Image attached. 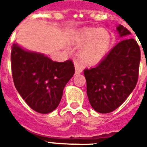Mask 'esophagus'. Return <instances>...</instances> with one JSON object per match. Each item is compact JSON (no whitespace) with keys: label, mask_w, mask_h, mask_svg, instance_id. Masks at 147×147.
<instances>
[{"label":"esophagus","mask_w":147,"mask_h":147,"mask_svg":"<svg viewBox=\"0 0 147 147\" xmlns=\"http://www.w3.org/2000/svg\"><path fill=\"white\" fill-rule=\"evenodd\" d=\"M75 68H76V75L83 72V69H82V67H81V66H80V64H78V63H76V64H75Z\"/></svg>","instance_id":"obj_1"}]
</instances>
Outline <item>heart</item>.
Segmentation results:
<instances>
[{"instance_id": "heart-1", "label": "heart", "mask_w": 147, "mask_h": 147, "mask_svg": "<svg viewBox=\"0 0 147 147\" xmlns=\"http://www.w3.org/2000/svg\"><path fill=\"white\" fill-rule=\"evenodd\" d=\"M74 43L82 45L79 52L81 61L86 64H95L105 57L111 44V37L105 29L90 28L78 34Z\"/></svg>"}]
</instances>
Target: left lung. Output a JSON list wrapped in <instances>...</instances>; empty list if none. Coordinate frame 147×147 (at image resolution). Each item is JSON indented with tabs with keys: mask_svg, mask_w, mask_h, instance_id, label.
Segmentation results:
<instances>
[{
	"mask_svg": "<svg viewBox=\"0 0 147 147\" xmlns=\"http://www.w3.org/2000/svg\"><path fill=\"white\" fill-rule=\"evenodd\" d=\"M120 38L131 34L122 25ZM140 49L135 39L124 38L96 67L84 70L86 94L92 108L109 113L122 105L135 89L139 77Z\"/></svg>",
	"mask_w": 147,
	"mask_h": 147,
	"instance_id": "1",
	"label": "left lung"
}]
</instances>
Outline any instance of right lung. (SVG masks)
<instances>
[{"label":"right lung","instance_id":"right-lung-1","mask_svg":"<svg viewBox=\"0 0 147 147\" xmlns=\"http://www.w3.org/2000/svg\"><path fill=\"white\" fill-rule=\"evenodd\" d=\"M11 62L15 86L30 108L43 114L57 108L64 86L75 73L72 61H53L14 42Z\"/></svg>","mask_w":147,"mask_h":147}]
</instances>
